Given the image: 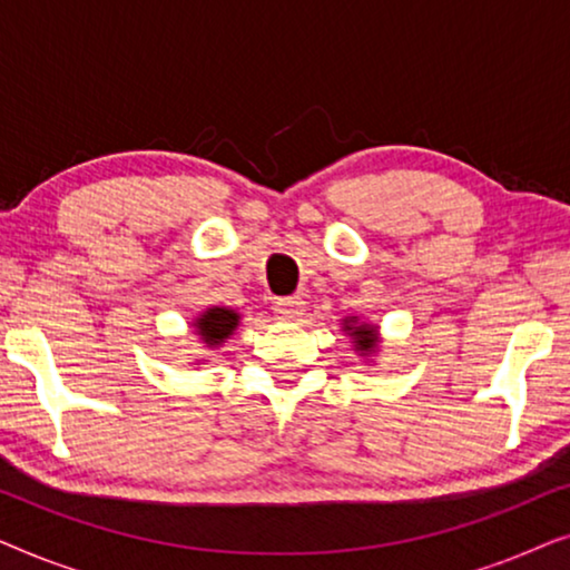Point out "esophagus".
Returning a JSON list of instances; mask_svg holds the SVG:
<instances>
[{"label":"esophagus","mask_w":570,"mask_h":570,"mask_svg":"<svg viewBox=\"0 0 570 570\" xmlns=\"http://www.w3.org/2000/svg\"><path fill=\"white\" fill-rule=\"evenodd\" d=\"M303 311H306V301L298 298V295H293V298H279L275 303V314L277 318H283V322H298Z\"/></svg>","instance_id":"34e87169"}]
</instances>
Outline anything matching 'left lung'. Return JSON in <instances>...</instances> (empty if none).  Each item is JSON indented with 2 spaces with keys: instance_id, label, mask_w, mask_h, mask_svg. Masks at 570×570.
Listing matches in <instances>:
<instances>
[{
  "instance_id": "8db88e82",
  "label": "left lung",
  "mask_w": 570,
  "mask_h": 570,
  "mask_svg": "<svg viewBox=\"0 0 570 570\" xmlns=\"http://www.w3.org/2000/svg\"><path fill=\"white\" fill-rule=\"evenodd\" d=\"M350 337L355 342V350L361 355H371L373 350L379 347V337H376V326L373 324H361L357 322V316H350L345 318V326H342Z\"/></svg>"
}]
</instances>
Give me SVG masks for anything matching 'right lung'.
<instances>
[{"label":"right lung","mask_w":570,"mask_h":570,"mask_svg":"<svg viewBox=\"0 0 570 570\" xmlns=\"http://www.w3.org/2000/svg\"><path fill=\"white\" fill-rule=\"evenodd\" d=\"M238 318L240 316L233 308L213 306V308H207L205 314H199L197 318H194V330H197L202 340H205L207 347H217L220 342H225L233 332H236Z\"/></svg>","instance_id":"1"}]
</instances>
